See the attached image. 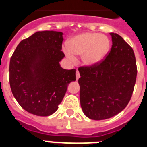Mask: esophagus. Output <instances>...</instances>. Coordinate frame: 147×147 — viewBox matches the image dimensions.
Masks as SVG:
<instances>
[{"label":"esophagus","mask_w":147,"mask_h":147,"mask_svg":"<svg viewBox=\"0 0 147 147\" xmlns=\"http://www.w3.org/2000/svg\"><path fill=\"white\" fill-rule=\"evenodd\" d=\"M80 77V75L79 71H78V70H77V72H76V77H77V80L79 79Z\"/></svg>","instance_id":"1"}]
</instances>
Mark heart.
Wrapping results in <instances>:
<instances>
[{"mask_svg": "<svg viewBox=\"0 0 147 147\" xmlns=\"http://www.w3.org/2000/svg\"><path fill=\"white\" fill-rule=\"evenodd\" d=\"M110 43L107 37L96 33H84L72 37L68 47L64 48L65 53L71 60L75 56H82V61L86 67H94L105 59L110 49Z\"/></svg>", "mask_w": 147, "mask_h": 147, "instance_id": "1", "label": "heart"}]
</instances>
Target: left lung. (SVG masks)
<instances>
[{"instance_id":"1","label":"left lung","mask_w":147,"mask_h":147,"mask_svg":"<svg viewBox=\"0 0 147 147\" xmlns=\"http://www.w3.org/2000/svg\"><path fill=\"white\" fill-rule=\"evenodd\" d=\"M112 47L105 60L94 67H82L80 100L86 117L95 120L118 114L130 100L137 68L133 49L120 35L110 34Z\"/></svg>"}]
</instances>
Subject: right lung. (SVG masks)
Here are the masks:
<instances>
[{"mask_svg":"<svg viewBox=\"0 0 147 147\" xmlns=\"http://www.w3.org/2000/svg\"><path fill=\"white\" fill-rule=\"evenodd\" d=\"M63 33L38 31L20 42L10 61V85L20 107L32 114H53L62 102L76 70H65L60 61Z\"/></svg>","mask_w":147,"mask_h":147,"instance_id":"1","label":"right lung"}]
</instances>
